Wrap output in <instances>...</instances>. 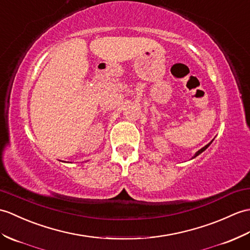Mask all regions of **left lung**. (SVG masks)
<instances>
[{
	"mask_svg": "<svg viewBox=\"0 0 250 250\" xmlns=\"http://www.w3.org/2000/svg\"><path fill=\"white\" fill-rule=\"evenodd\" d=\"M210 144H211V143H208V144L207 145V146H205L204 148H201V149L199 150V151H197V152H196V154L194 155V158H196V156H197V155H199V154H200L201 152H204V151H205V150H206V149H207V148H208V146H210Z\"/></svg>",
	"mask_w": 250,
	"mask_h": 250,
	"instance_id": "1",
	"label": "left lung"
}]
</instances>
